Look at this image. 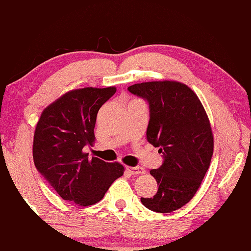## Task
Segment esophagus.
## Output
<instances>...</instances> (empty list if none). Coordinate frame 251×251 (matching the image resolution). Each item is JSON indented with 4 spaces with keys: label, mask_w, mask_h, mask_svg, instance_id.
Instances as JSON below:
<instances>
[{
    "label": "esophagus",
    "mask_w": 251,
    "mask_h": 251,
    "mask_svg": "<svg viewBox=\"0 0 251 251\" xmlns=\"http://www.w3.org/2000/svg\"><path fill=\"white\" fill-rule=\"evenodd\" d=\"M126 171L128 172L131 175H142V174H145V169L143 167L136 166V167H130V166H126Z\"/></svg>",
    "instance_id": "1"
}]
</instances>
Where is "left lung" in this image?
<instances>
[{"instance_id": "8db88e82", "label": "left lung", "mask_w": 251, "mask_h": 251, "mask_svg": "<svg viewBox=\"0 0 251 251\" xmlns=\"http://www.w3.org/2000/svg\"><path fill=\"white\" fill-rule=\"evenodd\" d=\"M131 94L147 100L150 123L146 137L159 147L163 164L151 169L158 190L141 198L148 209L168 214L186 205L201 186L214 152L209 120L198 96L175 80L134 84Z\"/></svg>"}]
</instances>
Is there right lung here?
I'll return each instance as SVG.
<instances>
[{
  "label": "right lung",
  "instance_id": "1",
  "mask_svg": "<svg viewBox=\"0 0 251 251\" xmlns=\"http://www.w3.org/2000/svg\"><path fill=\"white\" fill-rule=\"evenodd\" d=\"M115 92L114 86L71 91L42 113L34 133V164L64 201L94 205L124 174L122 164L84 151L95 141L97 113Z\"/></svg>",
  "mask_w": 251,
  "mask_h": 251
}]
</instances>
